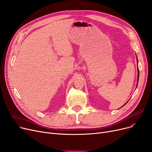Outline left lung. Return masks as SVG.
<instances>
[{
  "instance_id": "8db88e82",
  "label": "left lung",
  "mask_w": 152,
  "mask_h": 152,
  "mask_svg": "<svg viewBox=\"0 0 152 152\" xmlns=\"http://www.w3.org/2000/svg\"><path fill=\"white\" fill-rule=\"evenodd\" d=\"M138 77H139V70H138Z\"/></svg>"
}]
</instances>
